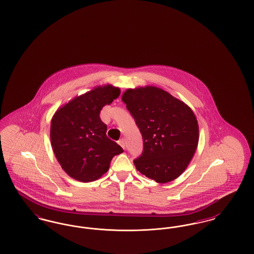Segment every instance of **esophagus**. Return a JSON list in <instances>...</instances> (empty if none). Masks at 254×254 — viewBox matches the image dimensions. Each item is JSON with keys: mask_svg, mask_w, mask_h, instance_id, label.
I'll return each mask as SVG.
<instances>
[{"mask_svg": "<svg viewBox=\"0 0 254 254\" xmlns=\"http://www.w3.org/2000/svg\"><path fill=\"white\" fill-rule=\"evenodd\" d=\"M118 144L121 145L123 148H125V145H126V143H125V139H121V140H119V141H118Z\"/></svg>", "mask_w": 254, "mask_h": 254, "instance_id": "1", "label": "esophagus"}]
</instances>
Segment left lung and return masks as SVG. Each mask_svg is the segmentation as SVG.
<instances>
[{"label":"left lung","instance_id":"1","mask_svg":"<svg viewBox=\"0 0 254 254\" xmlns=\"http://www.w3.org/2000/svg\"><path fill=\"white\" fill-rule=\"evenodd\" d=\"M143 137L138 171L165 184L178 178L193 157L199 141L198 122L191 109L153 85L128 88L122 96Z\"/></svg>","mask_w":254,"mask_h":254}]
</instances>
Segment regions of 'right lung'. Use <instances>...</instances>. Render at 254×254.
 I'll return each mask as SVG.
<instances>
[{
  "label": "right lung",
  "instance_id": "add662e5",
  "mask_svg": "<svg viewBox=\"0 0 254 254\" xmlns=\"http://www.w3.org/2000/svg\"><path fill=\"white\" fill-rule=\"evenodd\" d=\"M113 85H99L61 107L51 119L50 140L62 169L78 181H95L109 169L115 155L124 152L107 136L100 118L104 106L119 97Z\"/></svg>",
  "mask_w": 254,
  "mask_h": 254
}]
</instances>
